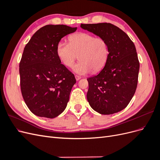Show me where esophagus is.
Here are the masks:
<instances>
[{
  "label": "esophagus",
  "mask_w": 160,
  "mask_h": 160,
  "mask_svg": "<svg viewBox=\"0 0 160 160\" xmlns=\"http://www.w3.org/2000/svg\"><path fill=\"white\" fill-rule=\"evenodd\" d=\"M75 79H76V80L77 81H79L81 78V76H79V75H75Z\"/></svg>",
  "instance_id": "1"
}]
</instances>
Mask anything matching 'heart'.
<instances>
[{"mask_svg": "<svg viewBox=\"0 0 160 160\" xmlns=\"http://www.w3.org/2000/svg\"><path fill=\"white\" fill-rule=\"evenodd\" d=\"M56 53L61 63L67 67L74 65V71L85 75L102 69L108 60L109 45L104 38L95 37L88 32H77L69 37V43L61 41L57 45Z\"/></svg>", "mask_w": 160, "mask_h": 160, "instance_id": "1", "label": "heart"}]
</instances>
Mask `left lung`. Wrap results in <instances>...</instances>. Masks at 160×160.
Instances as JSON below:
<instances>
[{
    "instance_id": "8db88e82",
    "label": "left lung",
    "mask_w": 160,
    "mask_h": 160,
    "mask_svg": "<svg viewBox=\"0 0 160 160\" xmlns=\"http://www.w3.org/2000/svg\"><path fill=\"white\" fill-rule=\"evenodd\" d=\"M81 27L104 38L109 49L103 69L88 79L87 99L101 114L119 112L127 107L138 85L139 62L134 43L124 31L111 23L81 24Z\"/></svg>"
}]
</instances>
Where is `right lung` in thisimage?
<instances>
[{
	"label": "right lung",
	"instance_id": "obj_1",
	"mask_svg": "<svg viewBox=\"0 0 160 160\" xmlns=\"http://www.w3.org/2000/svg\"><path fill=\"white\" fill-rule=\"evenodd\" d=\"M77 28L64 25L44 26L24 49L19 64L21 93L28 109L37 116L54 118L67 107L76 79L61 63L56 47L62 37Z\"/></svg>",
	"mask_w": 160,
	"mask_h": 160
}]
</instances>
